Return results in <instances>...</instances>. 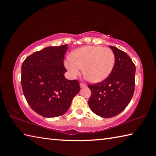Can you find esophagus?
<instances>
[{
	"label": "esophagus",
	"instance_id": "1",
	"mask_svg": "<svg viewBox=\"0 0 156 156\" xmlns=\"http://www.w3.org/2000/svg\"><path fill=\"white\" fill-rule=\"evenodd\" d=\"M80 86L81 88H84V87H86L87 84H84V83H81L80 84Z\"/></svg>",
	"mask_w": 156,
	"mask_h": 156
}]
</instances>
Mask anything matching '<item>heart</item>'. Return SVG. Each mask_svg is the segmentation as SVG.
<instances>
[{
  "mask_svg": "<svg viewBox=\"0 0 156 156\" xmlns=\"http://www.w3.org/2000/svg\"><path fill=\"white\" fill-rule=\"evenodd\" d=\"M115 65L114 53L110 48L100 46H85L71 53L65 66L72 77L78 76L83 68L84 78L98 83L109 77Z\"/></svg>",
  "mask_w": 156,
  "mask_h": 156,
  "instance_id": "obj_1",
  "label": "heart"
}]
</instances>
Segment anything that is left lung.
Returning a JSON list of instances; mask_svg holds the SVG:
<instances>
[{
	"label": "left lung",
	"mask_w": 156,
	"mask_h": 156,
	"mask_svg": "<svg viewBox=\"0 0 156 156\" xmlns=\"http://www.w3.org/2000/svg\"><path fill=\"white\" fill-rule=\"evenodd\" d=\"M115 55V65L106 80L89 84L91 95L89 106L102 118H112L125 109L130 102L135 87L136 67L125 52L109 46Z\"/></svg>",
	"instance_id": "obj_1"
}]
</instances>
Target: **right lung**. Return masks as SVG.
Returning a JSON list of instances; mask_svg holds the SVG:
<instances>
[{
  "label": "right lung",
  "instance_id": "right-lung-1",
  "mask_svg": "<svg viewBox=\"0 0 156 156\" xmlns=\"http://www.w3.org/2000/svg\"><path fill=\"white\" fill-rule=\"evenodd\" d=\"M68 44L47 47L28 56L21 67V84L34 112L45 118L64 114L80 91L79 82L65 77L63 64Z\"/></svg>",
  "mask_w": 156,
  "mask_h": 156
}]
</instances>
